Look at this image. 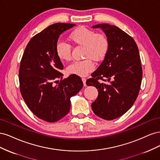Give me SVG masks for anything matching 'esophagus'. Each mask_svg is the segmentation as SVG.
<instances>
[{"instance_id": "obj_1", "label": "esophagus", "mask_w": 160, "mask_h": 160, "mask_svg": "<svg viewBox=\"0 0 160 160\" xmlns=\"http://www.w3.org/2000/svg\"><path fill=\"white\" fill-rule=\"evenodd\" d=\"M81 79H82V81H83L84 86H86V79L85 78H82Z\"/></svg>"}]
</instances>
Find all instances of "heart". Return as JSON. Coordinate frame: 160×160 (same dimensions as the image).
<instances>
[{
	"mask_svg": "<svg viewBox=\"0 0 160 160\" xmlns=\"http://www.w3.org/2000/svg\"><path fill=\"white\" fill-rule=\"evenodd\" d=\"M69 41L75 45L84 47L83 57L87 59L72 62L67 69L69 75L86 76L94 69L93 62L103 61L109 49V41L103 33L96 32L85 27H80L69 36ZM56 55L60 61H67L71 58V47L68 43L57 42L55 46Z\"/></svg>",
	"mask_w": 160,
	"mask_h": 160,
	"instance_id": "1",
	"label": "heart"
}]
</instances>
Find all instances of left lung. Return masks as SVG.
Here are the masks:
<instances>
[{
	"label": "left lung",
	"mask_w": 160,
	"mask_h": 160,
	"mask_svg": "<svg viewBox=\"0 0 160 160\" xmlns=\"http://www.w3.org/2000/svg\"><path fill=\"white\" fill-rule=\"evenodd\" d=\"M93 28L104 31L109 49L86 84L98 89V98L91 104L94 113L112 120L126 113L138 96L143 75L139 49L133 38L118 27L105 23ZM107 80L109 83H103Z\"/></svg>",
	"instance_id": "left-lung-1"
}]
</instances>
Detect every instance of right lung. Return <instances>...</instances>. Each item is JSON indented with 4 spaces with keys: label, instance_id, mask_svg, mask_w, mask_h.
Returning a JSON list of instances; mask_svg holds the SVG:
<instances>
[{
    "label": "right lung",
    "instance_id": "1",
    "mask_svg": "<svg viewBox=\"0 0 160 160\" xmlns=\"http://www.w3.org/2000/svg\"><path fill=\"white\" fill-rule=\"evenodd\" d=\"M75 24L55 23L34 36L24 51L19 68V83L22 98L37 117L55 122L69 112L71 97L83 87L81 77L71 75L62 79L63 69L55 53L61 33ZM60 83L53 85L57 79Z\"/></svg>",
    "mask_w": 160,
    "mask_h": 160
}]
</instances>
